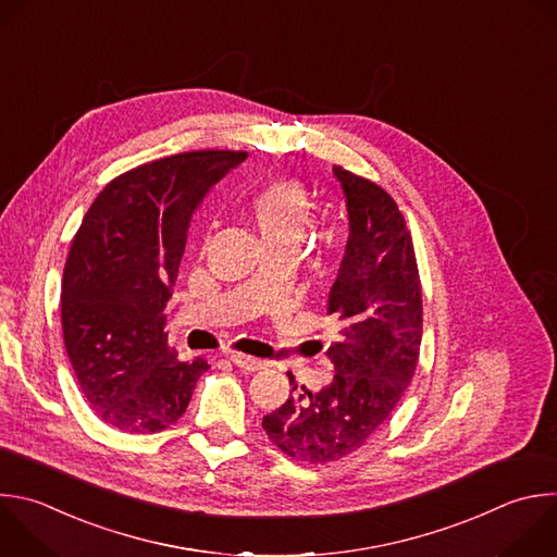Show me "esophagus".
<instances>
[{
	"label": "esophagus",
	"mask_w": 557,
	"mask_h": 557,
	"mask_svg": "<svg viewBox=\"0 0 557 557\" xmlns=\"http://www.w3.org/2000/svg\"><path fill=\"white\" fill-rule=\"evenodd\" d=\"M230 358H232L234 364H238L240 369H245V372H258V369L264 367L262 360H258V358H253V356H247V354H240V351H234Z\"/></svg>",
	"instance_id": "esophagus-1"
}]
</instances>
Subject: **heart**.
I'll use <instances>...</instances> for the list:
<instances>
[{
    "instance_id": "b5f03b06",
    "label": "heart",
    "mask_w": 557,
    "mask_h": 557,
    "mask_svg": "<svg viewBox=\"0 0 557 557\" xmlns=\"http://www.w3.org/2000/svg\"><path fill=\"white\" fill-rule=\"evenodd\" d=\"M308 212V188L295 176L273 178L258 188L249 199V214L267 249H295L304 238ZM256 280H260V273Z\"/></svg>"
}]
</instances>
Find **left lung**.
Masks as SVG:
<instances>
[{
  "label": "left lung",
  "mask_w": 557,
  "mask_h": 557,
  "mask_svg": "<svg viewBox=\"0 0 557 557\" xmlns=\"http://www.w3.org/2000/svg\"><path fill=\"white\" fill-rule=\"evenodd\" d=\"M349 216V238L327 295L336 338L325 349L334 379L319 392L293 383L264 416L269 440L304 463L338 461L367 444L405 396L420 358L422 282L413 238L379 183L334 165Z\"/></svg>",
  "instance_id": "left-lung-1"
}]
</instances>
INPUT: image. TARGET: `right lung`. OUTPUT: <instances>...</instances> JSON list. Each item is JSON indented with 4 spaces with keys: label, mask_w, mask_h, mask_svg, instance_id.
Returning a JSON list of instances; mask_svg holds the SVG:
<instances>
[{
    "label": "right lung",
    "mask_w": 557,
    "mask_h": 557,
    "mask_svg": "<svg viewBox=\"0 0 557 557\" xmlns=\"http://www.w3.org/2000/svg\"><path fill=\"white\" fill-rule=\"evenodd\" d=\"M245 150H190L141 163L87 210L65 260L63 341L78 387L122 433H159L188 409L210 364L168 347L165 304L197 206Z\"/></svg>",
    "instance_id": "obj_1"
}]
</instances>
